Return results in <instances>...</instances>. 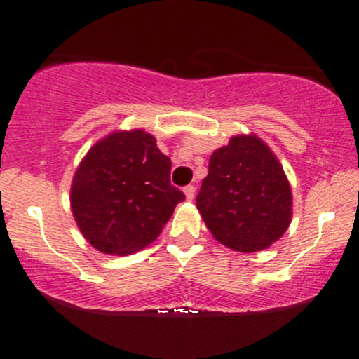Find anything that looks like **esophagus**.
Wrapping results in <instances>:
<instances>
[{"label": "esophagus", "mask_w": 359, "mask_h": 359, "mask_svg": "<svg viewBox=\"0 0 359 359\" xmlns=\"http://www.w3.org/2000/svg\"><path fill=\"white\" fill-rule=\"evenodd\" d=\"M184 192L187 201H192L194 196H196V187H194V185H187V187H184Z\"/></svg>", "instance_id": "esophagus-1"}]
</instances>
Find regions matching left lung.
Returning <instances> with one entry per match:
<instances>
[{
    "label": "left lung",
    "instance_id": "1",
    "mask_svg": "<svg viewBox=\"0 0 359 359\" xmlns=\"http://www.w3.org/2000/svg\"><path fill=\"white\" fill-rule=\"evenodd\" d=\"M197 209L217 241L240 253L270 248L292 221V189L282 163L255 133L234 135L209 158Z\"/></svg>",
    "mask_w": 359,
    "mask_h": 359
}]
</instances>
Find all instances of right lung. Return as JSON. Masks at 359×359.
Listing matches in <instances>:
<instances>
[{"instance_id": "1", "label": "right lung", "mask_w": 359, "mask_h": 359, "mask_svg": "<svg viewBox=\"0 0 359 359\" xmlns=\"http://www.w3.org/2000/svg\"><path fill=\"white\" fill-rule=\"evenodd\" d=\"M172 162L145 130H114L76 168L71 211L93 248L137 253L162 233L184 192L170 184Z\"/></svg>"}]
</instances>
